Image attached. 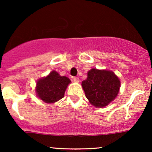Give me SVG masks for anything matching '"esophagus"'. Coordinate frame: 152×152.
<instances>
[{
    "mask_svg": "<svg viewBox=\"0 0 152 152\" xmlns=\"http://www.w3.org/2000/svg\"><path fill=\"white\" fill-rule=\"evenodd\" d=\"M74 83H78V82H79V78H78V77L74 78Z\"/></svg>",
    "mask_w": 152,
    "mask_h": 152,
    "instance_id": "obj_1",
    "label": "esophagus"
}]
</instances>
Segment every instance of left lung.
I'll list each match as a JSON object with an SVG mask.
<instances>
[{
	"label": "left lung",
	"mask_w": 152,
	"mask_h": 152,
	"mask_svg": "<svg viewBox=\"0 0 152 152\" xmlns=\"http://www.w3.org/2000/svg\"><path fill=\"white\" fill-rule=\"evenodd\" d=\"M81 86L90 104L96 108H103L117 96L121 81L113 71L92 69L88 71Z\"/></svg>",
	"instance_id": "obj_1"
}]
</instances>
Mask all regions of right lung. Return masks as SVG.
I'll use <instances>...</instances> for the list:
<instances>
[{
	"label": "right lung",
	"mask_w": 152,
	"mask_h": 152,
	"mask_svg": "<svg viewBox=\"0 0 152 152\" xmlns=\"http://www.w3.org/2000/svg\"><path fill=\"white\" fill-rule=\"evenodd\" d=\"M71 80L66 76H61L53 70L45 77L36 82V94L37 97L46 104H53L64 98V94Z\"/></svg>",
	"instance_id": "1"
}]
</instances>
